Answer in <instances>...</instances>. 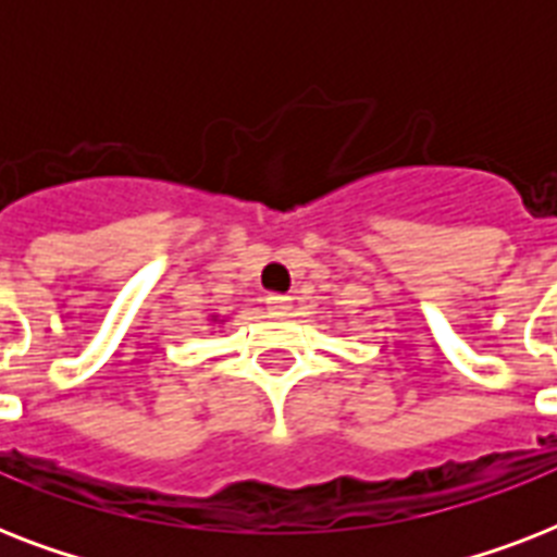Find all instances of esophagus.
I'll return each mask as SVG.
<instances>
[{
  "label": "esophagus",
  "instance_id": "esophagus-1",
  "mask_svg": "<svg viewBox=\"0 0 557 557\" xmlns=\"http://www.w3.org/2000/svg\"><path fill=\"white\" fill-rule=\"evenodd\" d=\"M269 306L274 309V312H288V309H292V297H288V295H271Z\"/></svg>",
  "mask_w": 557,
  "mask_h": 557
}]
</instances>
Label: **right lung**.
I'll use <instances>...</instances> for the list:
<instances>
[{"mask_svg": "<svg viewBox=\"0 0 557 557\" xmlns=\"http://www.w3.org/2000/svg\"><path fill=\"white\" fill-rule=\"evenodd\" d=\"M213 321H216V318H213Z\"/></svg>", "mask_w": 557, "mask_h": 557, "instance_id": "1", "label": "right lung"}]
</instances>
